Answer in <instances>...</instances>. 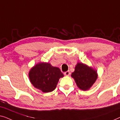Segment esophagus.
<instances>
[{
    "label": "esophagus",
    "instance_id": "esophagus-1",
    "mask_svg": "<svg viewBox=\"0 0 120 120\" xmlns=\"http://www.w3.org/2000/svg\"><path fill=\"white\" fill-rule=\"evenodd\" d=\"M70 72L69 71H66V72H65V73H64V75H67V76H68L69 75H70Z\"/></svg>",
    "mask_w": 120,
    "mask_h": 120
}]
</instances>
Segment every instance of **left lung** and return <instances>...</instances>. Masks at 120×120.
Wrapping results in <instances>:
<instances>
[{
	"mask_svg": "<svg viewBox=\"0 0 120 120\" xmlns=\"http://www.w3.org/2000/svg\"><path fill=\"white\" fill-rule=\"evenodd\" d=\"M71 76L81 90H89L96 82L97 74L96 71L82 63H78Z\"/></svg>",
	"mask_w": 120,
	"mask_h": 120,
	"instance_id": "1",
	"label": "left lung"
}]
</instances>
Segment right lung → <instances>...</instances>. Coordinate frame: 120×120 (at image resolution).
I'll return each mask as SVG.
<instances>
[{
    "label": "right lung",
    "instance_id": "obj_1",
    "mask_svg": "<svg viewBox=\"0 0 120 120\" xmlns=\"http://www.w3.org/2000/svg\"><path fill=\"white\" fill-rule=\"evenodd\" d=\"M29 77L34 86L43 92H49L56 88L59 80L64 75L58 67L42 62L31 69Z\"/></svg>",
    "mask_w": 120,
    "mask_h": 120
}]
</instances>
